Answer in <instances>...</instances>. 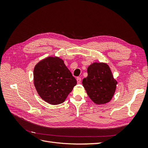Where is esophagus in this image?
<instances>
[{
  "label": "esophagus",
  "instance_id": "obj_1",
  "mask_svg": "<svg viewBox=\"0 0 148 148\" xmlns=\"http://www.w3.org/2000/svg\"><path fill=\"white\" fill-rule=\"evenodd\" d=\"M81 80H82L81 78H80V77H77V83H78V84H79L80 83H81Z\"/></svg>",
  "mask_w": 148,
  "mask_h": 148
}]
</instances>
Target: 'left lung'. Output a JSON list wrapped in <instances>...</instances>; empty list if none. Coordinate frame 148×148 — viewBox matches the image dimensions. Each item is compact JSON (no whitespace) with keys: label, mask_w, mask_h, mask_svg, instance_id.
<instances>
[{"label":"left lung","mask_w":148,"mask_h":148,"mask_svg":"<svg viewBox=\"0 0 148 148\" xmlns=\"http://www.w3.org/2000/svg\"><path fill=\"white\" fill-rule=\"evenodd\" d=\"M88 77L82 84L89 98L96 104L109 102L115 91L117 82L109 65L105 63L92 64L88 67Z\"/></svg>","instance_id":"8db88e82"}]
</instances>
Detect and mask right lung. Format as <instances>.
I'll return each mask as SVG.
<instances>
[{
	"instance_id": "right-lung-1",
	"label": "right lung",
	"mask_w": 148,
	"mask_h": 148,
	"mask_svg": "<svg viewBox=\"0 0 148 148\" xmlns=\"http://www.w3.org/2000/svg\"><path fill=\"white\" fill-rule=\"evenodd\" d=\"M34 84L38 95L47 103L64 102L77 84V80L59 57H48L34 69Z\"/></svg>"
}]
</instances>
